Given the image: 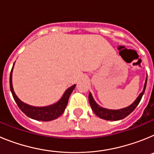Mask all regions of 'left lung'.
Returning a JSON list of instances; mask_svg holds the SVG:
<instances>
[{"instance_id":"1","label":"left lung","mask_w":154,"mask_h":154,"mask_svg":"<svg viewBox=\"0 0 154 154\" xmlns=\"http://www.w3.org/2000/svg\"><path fill=\"white\" fill-rule=\"evenodd\" d=\"M146 82H147V77H146V82H145L143 90V92L139 95L137 99H136L133 104L130 105V106L126 107V108H123V109H117V110L107 109H105L101 106H99V105L95 102L93 98H92V94L89 92V104H90L92 111H93L94 113L96 114V116H98L99 118L106 119V120L116 121V120H119V119H124L125 117H126L127 116L130 115V114L133 112V110L135 109L136 107L138 106V104L140 103V102L141 99H142L143 97V95L144 92H145V89H146Z\"/></svg>"}]
</instances>
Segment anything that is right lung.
<instances>
[{"mask_svg":"<svg viewBox=\"0 0 154 154\" xmlns=\"http://www.w3.org/2000/svg\"><path fill=\"white\" fill-rule=\"evenodd\" d=\"M12 70H13V68L11 71L10 74V89L11 91L12 96H13L15 103H17V106L27 116L35 119V120L51 121L57 119L63 113L65 108L67 106L69 96H70L71 93L72 92L73 89H75V85H73L72 86H71L65 91L60 100L55 104L45 107L31 106L21 102L14 92L13 86H12Z\"/></svg>","mask_w":154,"mask_h":154,"instance_id":"add662e5","label":"right lung"}]
</instances>
